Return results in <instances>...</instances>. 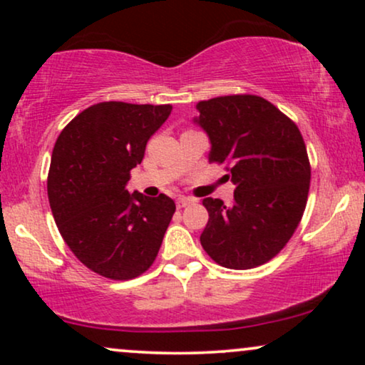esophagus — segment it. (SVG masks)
<instances>
[{"label": "esophagus", "instance_id": "1", "mask_svg": "<svg viewBox=\"0 0 365 365\" xmlns=\"http://www.w3.org/2000/svg\"><path fill=\"white\" fill-rule=\"evenodd\" d=\"M194 202V199H191V197H178L176 199V206L179 207V209H182V207H186V206H189V204H192Z\"/></svg>", "mask_w": 365, "mask_h": 365}]
</instances>
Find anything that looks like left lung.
Here are the masks:
<instances>
[{"label": "left lung", "mask_w": 365, "mask_h": 365, "mask_svg": "<svg viewBox=\"0 0 365 365\" xmlns=\"http://www.w3.org/2000/svg\"><path fill=\"white\" fill-rule=\"evenodd\" d=\"M192 119L211 143L209 161L226 163L234 202L202 199L209 221L201 244L217 264L251 269L286 246L306 209L311 166L296 124L252 94L197 104Z\"/></svg>", "instance_id": "1"}]
</instances>
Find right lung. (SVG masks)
<instances>
[{
    "label": "right lung",
    "mask_w": 365,
    "mask_h": 365,
    "mask_svg": "<svg viewBox=\"0 0 365 365\" xmlns=\"http://www.w3.org/2000/svg\"><path fill=\"white\" fill-rule=\"evenodd\" d=\"M169 104L99 103L59 134L48 197L74 256L104 277L126 281L148 271L176 211L166 194L148 197L126 184L149 138L171 114Z\"/></svg>",
    "instance_id": "1"
}]
</instances>
